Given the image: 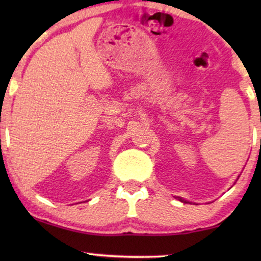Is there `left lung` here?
I'll return each instance as SVG.
<instances>
[{"label": "left lung", "instance_id": "obj_1", "mask_svg": "<svg viewBox=\"0 0 261 261\" xmlns=\"http://www.w3.org/2000/svg\"><path fill=\"white\" fill-rule=\"evenodd\" d=\"M178 199H179L180 202H183V203H190L189 201H187V199H184V198H181V197H177Z\"/></svg>", "mask_w": 261, "mask_h": 261}]
</instances>
